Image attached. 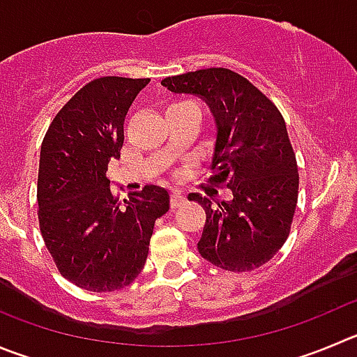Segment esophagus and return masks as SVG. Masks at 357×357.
Instances as JSON below:
<instances>
[{
    "instance_id": "esophagus-1",
    "label": "esophagus",
    "mask_w": 357,
    "mask_h": 357,
    "mask_svg": "<svg viewBox=\"0 0 357 357\" xmlns=\"http://www.w3.org/2000/svg\"><path fill=\"white\" fill-rule=\"evenodd\" d=\"M185 202H186L185 195L179 194V192H172V195H171V206H172V208H181Z\"/></svg>"
}]
</instances>
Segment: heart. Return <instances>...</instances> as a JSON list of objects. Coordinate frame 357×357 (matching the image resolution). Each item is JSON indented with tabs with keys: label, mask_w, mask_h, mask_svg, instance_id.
<instances>
[{
	"label": "heart",
	"mask_w": 357,
	"mask_h": 357,
	"mask_svg": "<svg viewBox=\"0 0 357 357\" xmlns=\"http://www.w3.org/2000/svg\"><path fill=\"white\" fill-rule=\"evenodd\" d=\"M190 102H179V103H174V105H188Z\"/></svg>",
	"instance_id": "obj_1"
}]
</instances>
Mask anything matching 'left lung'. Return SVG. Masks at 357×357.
<instances>
[{"mask_svg":"<svg viewBox=\"0 0 357 357\" xmlns=\"http://www.w3.org/2000/svg\"><path fill=\"white\" fill-rule=\"evenodd\" d=\"M172 93L204 100L215 116L211 181L231 201L190 194L206 209L199 254L225 271H252L284 246L298 204L299 174L287 126L275 103L239 73L206 68L162 81Z\"/></svg>","mask_w":357,"mask_h":357,"instance_id":"8db88e82","label":"left lung"}]
</instances>
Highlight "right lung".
<instances>
[{"label":"right lung","instance_id":"right-lung-1","mask_svg":"<svg viewBox=\"0 0 357 357\" xmlns=\"http://www.w3.org/2000/svg\"><path fill=\"white\" fill-rule=\"evenodd\" d=\"M149 79L100 77L79 89L43 137L38 220L59 273L77 287L112 292L137 278L148 259L155 220L169 192L148 185L118 201L107 169L121 156L123 123Z\"/></svg>","mask_w":357,"mask_h":357}]
</instances>
